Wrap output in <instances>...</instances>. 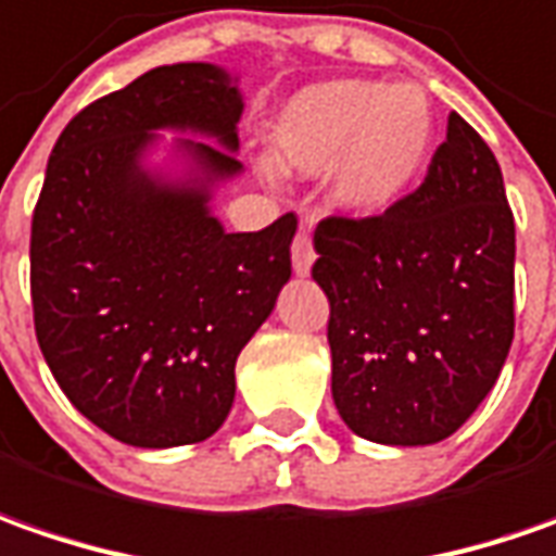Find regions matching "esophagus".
Wrapping results in <instances>:
<instances>
[{
	"label": "esophagus",
	"instance_id": "obj_1",
	"mask_svg": "<svg viewBox=\"0 0 556 556\" xmlns=\"http://www.w3.org/2000/svg\"><path fill=\"white\" fill-rule=\"evenodd\" d=\"M316 252H314V240H311V224L304 220L301 227H298L295 242H292V267H295L298 277H307L311 274V267H314Z\"/></svg>",
	"mask_w": 556,
	"mask_h": 556
}]
</instances>
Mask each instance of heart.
Returning <instances> with one entry per match:
<instances>
[{
    "mask_svg": "<svg viewBox=\"0 0 556 556\" xmlns=\"http://www.w3.org/2000/svg\"><path fill=\"white\" fill-rule=\"evenodd\" d=\"M437 119L415 83L329 79L298 91L270 125L282 168H332L336 200L351 212H381L400 200L431 160Z\"/></svg>",
    "mask_w": 556,
    "mask_h": 556,
    "instance_id": "obj_1",
    "label": "heart"
}]
</instances>
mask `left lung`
I'll return each mask as SVG.
<instances>
[{
    "instance_id": "left-lung-1",
    "label": "left lung",
    "mask_w": 556,
    "mask_h": 556,
    "mask_svg": "<svg viewBox=\"0 0 556 556\" xmlns=\"http://www.w3.org/2000/svg\"><path fill=\"white\" fill-rule=\"evenodd\" d=\"M314 249L344 425L388 446L458 431L514 341V215L486 141L450 113L425 184L384 215L319 220Z\"/></svg>"
}]
</instances>
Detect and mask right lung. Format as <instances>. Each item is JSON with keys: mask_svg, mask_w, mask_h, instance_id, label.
I'll return each instance as SVG.
<instances>
[{"mask_svg": "<svg viewBox=\"0 0 556 556\" xmlns=\"http://www.w3.org/2000/svg\"><path fill=\"white\" fill-rule=\"evenodd\" d=\"M240 88L215 64H172L79 110L51 150L29 233V295L54 381L113 440L168 450L218 431L237 356L292 277L289 212L227 233L212 187L240 175ZM160 127L179 139L184 179L143 165Z\"/></svg>", "mask_w": 556, "mask_h": 556, "instance_id": "right-lung-1", "label": "right lung"}]
</instances>
